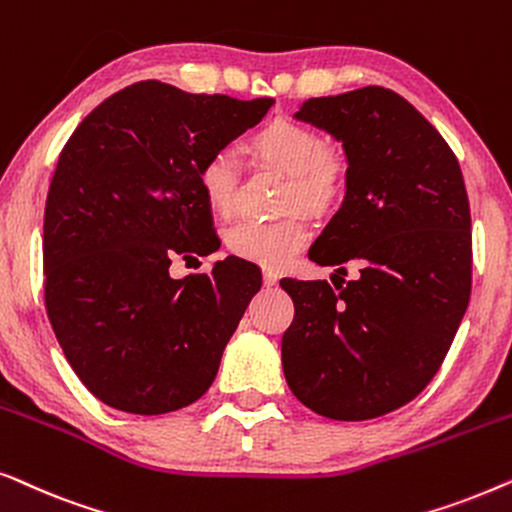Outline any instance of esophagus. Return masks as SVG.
<instances>
[{"label": "esophagus", "instance_id": "1", "mask_svg": "<svg viewBox=\"0 0 512 512\" xmlns=\"http://www.w3.org/2000/svg\"><path fill=\"white\" fill-rule=\"evenodd\" d=\"M279 282V275L275 270H263V284L265 286H275Z\"/></svg>", "mask_w": 512, "mask_h": 512}]
</instances>
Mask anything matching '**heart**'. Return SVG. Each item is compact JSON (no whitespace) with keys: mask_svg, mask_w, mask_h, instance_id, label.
<instances>
[{"mask_svg":"<svg viewBox=\"0 0 512 512\" xmlns=\"http://www.w3.org/2000/svg\"><path fill=\"white\" fill-rule=\"evenodd\" d=\"M258 160L289 174L284 207H307L326 212L345 193L347 160L335 146L326 144L310 125L275 118L249 139ZM237 160L230 151H214L200 163L198 186L214 214L228 216L237 200ZM310 240V226L293 214L279 221H244L226 233L230 254L256 265L279 268L289 263Z\"/></svg>","mask_w":512,"mask_h":512,"instance_id":"obj_1","label":"heart"}]
</instances>
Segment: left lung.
<instances>
[{
	"label": "left lung",
	"instance_id": "obj_1",
	"mask_svg": "<svg viewBox=\"0 0 512 512\" xmlns=\"http://www.w3.org/2000/svg\"><path fill=\"white\" fill-rule=\"evenodd\" d=\"M342 144L345 198L310 258L359 277L282 279L296 317L284 377L317 415L361 422L410 403L438 373L471 298V209L440 132L389 88L312 97L293 114Z\"/></svg>",
	"mask_w": 512,
	"mask_h": 512
}]
</instances>
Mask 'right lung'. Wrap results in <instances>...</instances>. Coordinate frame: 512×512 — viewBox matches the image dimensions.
Returning a JSON list of instances; mask_svg holds the SVG:
<instances>
[{
    "label": "right lung",
    "mask_w": 512,
    "mask_h": 512,
    "mask_svg": "<svg viewBox=\"0 0 512 512\" xmlns=\"http://www.w3.org/2000/svg\"><path fill=\"white\" fill-rule=\"evenodd\" d=\"M272 104L139 81L62 149L44 212L46 312L69 366L111 408L165 415L212 387L261 275L235 256L184 279L170 263L219 249L200 163Z\"/></svg>",
    "instance_id": "add662e5"
}]
</instances>
